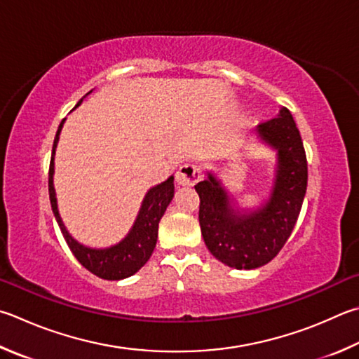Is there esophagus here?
<instances>
[{"label": "esophagus", "instance_id": "34e87169", "mask_svg": "<svg viewBox=\"0 0 359 359\" xmlns=\"http://www.w3.org/2000/svg\"><path fill=\"white\" fill-rule=\"evenodd\" d=\"M201 179V171L196 165H191V163H187V165H182L179 171L175 172V182L180 187H191L199 182Z\"/></svg>", "mask_w": 359, "mask_h": 359}]
</instances>
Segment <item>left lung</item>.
<instances>
[{
  "label": "left lung",
  "mask_w": 359,
  "mask_h": 359,
  "mask_svg": "<svg viewBox=\"0 0 359 359\" xmlns=\"http://www.w3.org/2000/svg\"><path fill=\"white\" fill-rule=\"evenodd\" d=\"M256 132L278 152L273 190L264 205L248 212L231 205V198L212 172L194 185L208 251L237 270L259 269L276 257L295 227L308 187L302 135L289 109H279L278 117L259 123Z\"/></svg>",
  "instance_id": "obj_1"
}]
</instances>
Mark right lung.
<instances>
[{"label":"right lung","mask_w":359,"mask_h":359,"mask_svg":"<svg viewBox=\"0 0 359 359\" xmlns=\"http://www.w3.org/2000/svg\"><path fill=\"white\" fill-rule=\"evenodd\" d=\"M83 102V99L78 102V105ZM76 105V107H78ZM75 107V108H76ZM62 122L57 128L53 151H51V161H50V171H48V193H50V202L51 210L55 213V218L60 224V229L62 232L64 238L74 252V256L78 259L84 269L94 273L95 276L102 279H108V281H119V279L128 278L135 275L142 265H144L149 259H151L154 248L157 245L158 237V223L163 215H165L166 207L174 198V177L171 175L168 180L161 182L160 185L152 187L151 190L146 193L144 201H142L138 217L132 229L127 233V237L114 246L103 248V250H95V248H88L76 240L67 232L66 226H64L62 219L57 212L56 204V193L53 187V172H55V152L57 141H60V133L62 128Z\"/></svg>","instance_id":"1"}]
</instances>
